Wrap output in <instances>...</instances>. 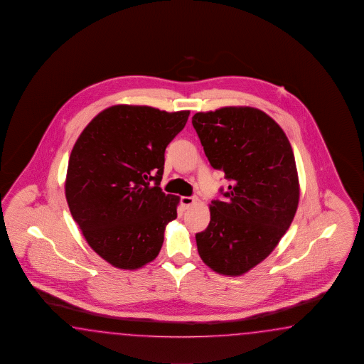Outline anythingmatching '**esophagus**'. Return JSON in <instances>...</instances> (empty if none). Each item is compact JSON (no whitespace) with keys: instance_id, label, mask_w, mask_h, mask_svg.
Here are the masks:
<instances>
[{"instance_id":"obj_1","label":"esophagus","mask_w":364,"mask_h":364,"mask_svg":"<svg viewBox=\"0 0 364 364\" xmlns=\"http://www.w3.org/2000/svg\"><path fill=\"white\" fill-rule=\"evenodd\" d=\"M196 202H197V198H194V197H181V198H180V205H181L183 210L189 209L191 206H193Z\"/></svg>"}]
</instances>
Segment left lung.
Masks as SVG:
<instances>
[{"mask_svg":"<svg viewBox=\"0 0 364 364\" xmlns=\"http://www.w3.org/2000/svg\"><path fill=\"white\" fill-rule=\"evenodd\" d=\"M211 167L232 183L210 205V223L196 234L202 261L219 274L242 275L267 259L289 230L299 178L289 138L267 113L223 107L192 117Z\"/></svg>","mask_w":364,"mask_h":364,"instance_id":"1","label":"left lung"}]
</instances>
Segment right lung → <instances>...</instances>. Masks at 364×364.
<instances>
[{"label": "right lung", "mask_w": 364, "mask_h": 364, "mask_svg": "<svg viewBox=\"0 0 364 364\" xmlns=\"http://www.w3.org/2000/svg\"><path fill=\"white\" fill-rule=\"evenodd\" d=\"M188 116L189 111L112 105L77 139L65 180L66 201L86 242L112 267L139 269L161 251L180 201L159 186L164 151Z\"/></svg>", "instance_id": "obj_1"}]
</instances>
